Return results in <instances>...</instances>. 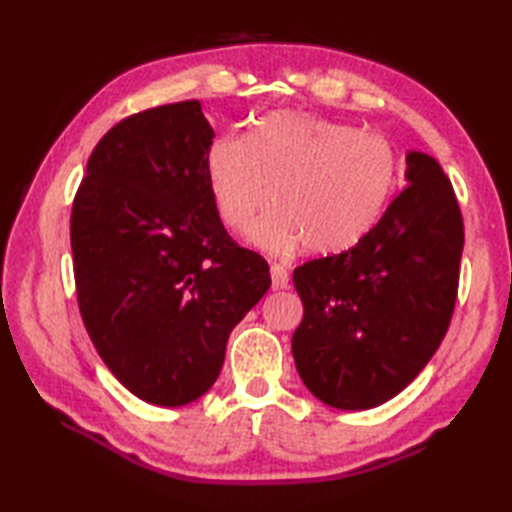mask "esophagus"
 Here are the masks:
<instances>
[{
    "mask_svg": "<svg viewBox=\"0 0 512 512\" xmlns=\"http://www.w3.org/2000/svg\"><path fill=\"white\" fill-rule=\"evenodd\" d=\"M270 279H273V290H284L288 288V270L279 264L270 266Z\"/></svg>",
    "mask_w": 512,
    "mask_h": 512,
    "instance_id": "esophagus-1",
    "label": "esophagus"
}]
</instances>
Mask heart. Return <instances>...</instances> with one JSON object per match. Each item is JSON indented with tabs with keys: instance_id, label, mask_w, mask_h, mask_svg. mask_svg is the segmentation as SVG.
Instances as JSON below:
<instances>
[{
	"instance_id": "obj_1",
	"label": "heart",
	"mask_w": 512,
	"mask_h": 512,
	"mask_svg": "<svg viewBox=\"0 0 512 512\" xmlns=\"http://www.w3.org/2000/svg\"><path fill=\"white\" fill-rule=\"evenodd\" d=\"M206 180L217 215L233 233L290 255L306 246L336 255L356 246L385 213L398 180V156L385 136L330 118L275 112L248 136L222 134L206 151Z\"/></svg>"
}]
</instances>
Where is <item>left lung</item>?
<instances>
[{"label": "left lung", "mask_w": 512, "mask_h": 512, "mask_svg": "<svg viewBox=\"0 0 512 512\" xmlns=\"http://www.w3.org/2000/svg\"><path fill=\"white\" fill-rule=\"evenodd\" d=\"M407 187L361 242L295 268L303 319L297 372L336 409H372L400 394L449 330L464 222L436 160L407 154Z\"/></svg>", "instance_id": "8db88e82"}]
</instances>
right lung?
I'll use <instances>...</instances> for the list:
<instances>
[{
	"label": "right lung",
	"instance_id": "obj_1",
	"mask_svg": "<svg viewBox=\"0 0 512 512\" xmlns=\"http://www.w3.org/2000/svg\"><path fill=\"white\" fill-rule=\"evenodd\" d=\"M213 127L200 101L123 118L94 147L72 202L81 319L140 400L180 407L220 376L228 334L270 288L268 264L217 215Z\"/></svg>",
	"mask_w": 512,
	"mask_h": 512
}]
</instances>
